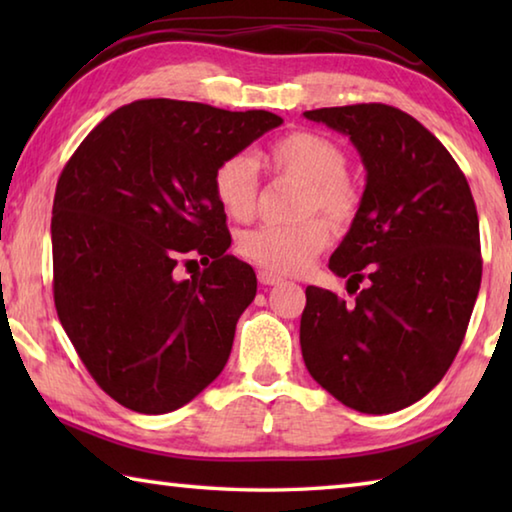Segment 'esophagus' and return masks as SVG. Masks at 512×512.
<instances>
[{"mask_svg":"<svg viewBox=\"0 0 512 512\" xmlns=\"http://www.w3.org/2000/svg\"><path fill=\"white\" fill-rule=\"evenodd\" d=\"M257 277H259V282L264 284V287H275V284H280V282H282V277H280V275H275V273H271V271H259V273H257Z\"/></svg>","mask_w":512,"mask_h":512,"instance_id":"obj_1","label":"esophagus"}]
</instances>
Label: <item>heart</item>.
Here are the masks:
<instances>
[{
    "mask_svg": "<svg viewBox=\"0 0 512 512\" xmlns=\"http://www.w3.org/2000/svg\"><path fill=\"white\" fill-rule=\"evenodd\" d=\"M273 171L305 180L302 212L320 210L336 223L350 221L359 207V189L345 173V153L327 137L296 131L275 140L264 153ZM214 194L230 219L253 216L259 194V169L248 153L225 158L214 171ZM329 244V228L320 216L291 225H259L239 237V255L262 271L293 275L305 271Z\"/></svg>",
    "mask_w": 512,
    "mask_h": 512,
    "instance_id": "heart-1",
    "label": "heart"
}]
</instances>
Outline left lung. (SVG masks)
<instances>
[{"mask_svg": "<svg viewBox=\"0 0 512 512\" xmlns=\"http://www.w3.org/2000/svg\"><path fill=\"white\" fill-rule=\"evenodd\" d=\"M305 117L350 137L366 189L329 257V271L348 277L357 298L307 287L302 359L350 409L395 413L445 377L465 339L481 287L474 198L445 146L402 110L357 103Z\"/></svg>", "mask_w": 512, "mask_h": 512, "instance_id": "obj_1", "label": "left lung"}]
</instances>
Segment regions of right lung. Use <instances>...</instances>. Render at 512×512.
<instances>
[{"label":"right lung","mask_w":512,"mask_h":512,"mask_svg":"<svg viewBox=\"0 0 512 512\" xmlns=\"http://www.w3.org/2000/svg\"><path fill=\"white\" fill-rule=\"evenodd\" d=\"M266 110L142 99L108 115L60 173L51 246L60 325L126 409L176 411L228 363L253 266L228 255L219 164L277 128ZM202 255L189 281L179 266Z\"/></svg>","instance_id":"1"}]
</instances>
